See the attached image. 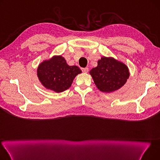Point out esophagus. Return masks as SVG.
I'll use <instances>...</instances> for the list:
<instances>
[{
  "mask_svg": "<svg viewBox=\"0 0 160 160\" xmlns=\"http://www.w3.org/2000/svg\"><path fill=\"white\" fill-rule=\"evenodd\" d=\"M82 70L83 72H88L89 71V69L88 68V67H86V68H82Z\"/></svg>",
  "mask_w": 160,
  "mask_h": 160,
  "instance_id": "esophagus-1",
  "label": "esophagus"
}]
</instances>
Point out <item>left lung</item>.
Here are the masks:
<instances>
[{
	"mask_svg": "<svg viewBox=\"0 0 160 160\" xmlns=\"http://www.w3.org/2000/svg\"><path fill=\"white\" fill-rule=\"evenodd\" d=\"M89 73L97 88L104 93L118 90L130 77L128 67L112 57L103 56Z\"/></svg>",
	"mask_w": 160,
	"mask_h": 160,
	"instance_id": "obj_1",
	"label": "left lung"
}]
</instances>
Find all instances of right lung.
Here are the masks:
<instances>
[{
    "instance_id": "right-lung-1",
    "label": "right lung",
    "mask_w": 160,
    "mask_h": 160,
    "mask_svg": "<svg viewBox=\"0 0 160 160\" xmlns=\"http://www.w3.org/2000/svg\"><path fill=\"white\" fill-rule=\"evenodd\" d=\"M82 71L76 65L69 66L62 56H54L41 62L37 69L38 77L47 89L61 93L69 89L74 78Z\"/></svg>"
}]
</instances>
